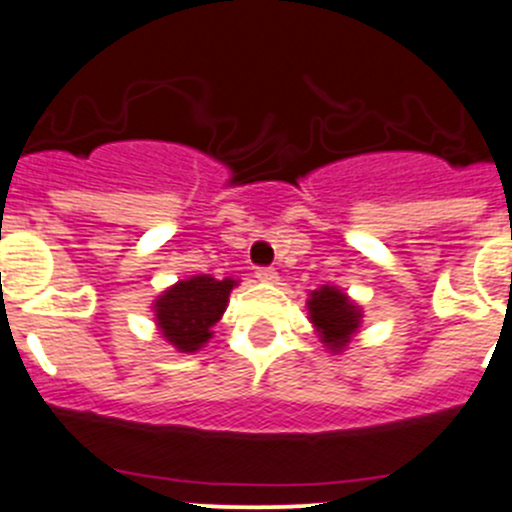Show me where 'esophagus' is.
Instances as JSON below:
<instances>
[{
	"instance_id": "34e87169",
	"label": "esophagus",
	"mask_w": 512,
	"mask_h": 512,
	"mask_svg": "<svg viewBox=\"0 0 512 512\" xmlns=\"http://www.w3.org/2000/svg\"><path fill=\"white\" fill-rule=\"evenodd\" d=\"M256 278H258V281H263V283H276L278 273H276V268L263 266V268H256Z\"/></svg>"
}]
</instances>
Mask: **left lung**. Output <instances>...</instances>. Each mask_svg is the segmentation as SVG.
Returning <instances> with one entry per match:
<instances>
[{"instance_id":"obj_1","label":"left lung","mask_w":512,"mask_h":512,"mask_svg":"<svg viewBox=\"0 0 512 512\" xmlns=\"http://www.w3.org/2000/svg\"><path fill=\"white\" fill-rule=\"evenodd\" d=\"M308 316L318 336L331 351H343L351 343L353 333L361 326V308L336 286H321L311 291Z\"/></svg>"}]
</instances>
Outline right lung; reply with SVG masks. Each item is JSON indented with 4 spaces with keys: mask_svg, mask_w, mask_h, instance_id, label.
<instances>
[{
    "mask_svg": "<svg viewBox=\"0 0 512 512\" xmlns=\"http://www.w3.org/2000/svg\"><path fill=\"white\" fill-rule=\"evenodd\" d=\"M239 281H216L209 273L184 278L166 288L154 301L156 326L161 336L181 353H194L214 336L211 328L219 323L229 306L231 288Z\"/></svg>",
    "mask_w": 512,
    "mask_h": 512,
    "instance_id": "add662e5",
    "label": "right lung"
}]
</instances>
